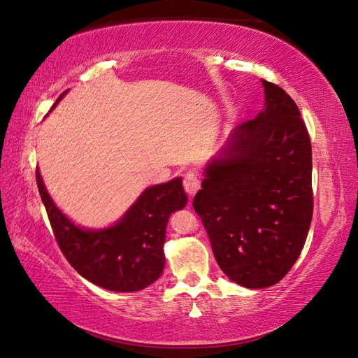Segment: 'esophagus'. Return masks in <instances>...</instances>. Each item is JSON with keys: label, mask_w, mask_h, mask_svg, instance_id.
<instances>
[{"label": "esophagus", "mask_w": 358, "mask_h": 358, "mask_svg": "<svg viewBox=\"0 0 358 358\" xmlns=\"http://www.w3.org/2000/svg\"><path fill=\"white\" fill-rule=\"evenodd\" d=\"M183 186H185V191L189 194V197H194L195 192L199 191L200 186H201V181L197 177V175L189 172L185 175V180H183Z\"/></svg>", "instance_id": "obj_1"}]
</instances>
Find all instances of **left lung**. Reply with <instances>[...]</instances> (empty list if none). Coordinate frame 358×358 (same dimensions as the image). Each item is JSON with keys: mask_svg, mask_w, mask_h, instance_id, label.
<instances>
[{"mask_svg": "<svg viewBox=\"0 0 358 358\" xmlns=\"http://www.w3.org/2000/svg\"><path fill=\"white\" fill-rule=\"evenodd\" d=\"M265 105L205 167L194 209L222 271L247 289L278 284L309 233L312 145L296 103L262 80Z\"/></svg>", "mask_w": 358, "mask_h": 358, "instance_id": "1", "label": "left lung"}]
</instances>
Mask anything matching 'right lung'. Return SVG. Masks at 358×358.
I'll return each instance as SVG.
<instances>
[{
    "label": "right lung",
    "mask_w": 358,
    "mask_h": 358,
    "mask_svg": "<svg viewBox=\"0 0 358 358\" xmlns=\"http://www.w3.org/2000/svg\"><path fill=\"white\" fill-rule=\"evenodd\" d=\"M66 93L68 90L57 102ZM35 175L55 241L80 276L111 292L143 290L161 276L167 222L187 203L183 180L178 177L144 189L116 223L91 229L69 220L48 194L38 167Z\"/></svg>",
    "instance_id": "add662e5"
}]
</instances>
